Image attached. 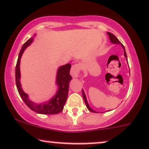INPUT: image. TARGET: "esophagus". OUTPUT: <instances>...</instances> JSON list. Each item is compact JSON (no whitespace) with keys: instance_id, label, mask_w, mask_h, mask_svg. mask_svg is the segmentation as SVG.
<instances>
[{"instance_id":"34e87169","label":"esophagus","mask_w":149,"mask_h":149,"mask_svg":"<svg viewBox=\"0 0 149 149\" xmlns=\"http://www.w3.org/2000/svg\"><path fill=\"white\" fill-rule=\"evenodd\" d=\"M80 69H81V65L79 63H75L72 66L71 68V75L73 77H77L79 73L80 72Z\"/></svg>"}]
</instances>
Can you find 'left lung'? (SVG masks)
Masks as SVG:
<instances>
[{"label": "left lung", "mask_w": 149, "mask_h": 149, "mask_svg": "<svg viewBox=\"0 0 149 149\" xmlns=\"http://www.w3.org/2000/svg\"><path fill=\"white\" fill-rule=\"evenodd\" d=\"M107 34H108V36H109V39H110V40H111V42H113V43H114V44H119V45H121L122 47H123V49H124V56H125V57L126 58H127V54H126V52H125V47H124L123 45H122V43L120 42L119 41V40H118V38H117L116 37L114 36V35L112 34V33H111L108 32V33H107ZM82 95H83L84 100V102H85V103H86V105L87 108H88V109L89 111H91V112H94V113H95L96 111H94L93 109H92L90 107V106H89L88 103V102H87L86 97V95H85V93H84V91L83 90H82Z\"/></svg>", "instance_id": "1"}]
</instances>
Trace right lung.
<instances>
[{"label": "right lung", "instance_id": "add662e5", "mask_svg": "<svg viewBox=\"0 0 149 149\" xmlns=\"http://www.w3.org/2000/svg\"><path fill=\"white\" fill-rule=\"evenodd\" d=\"M33 40V38L28 40L24 44L22 47V49L19 52L18 60H17L15 68V79L17 90L25 104L35 112L42 113V114H56L63 111V107L67 100L68 90H69V84L72 79L71 75L70 74L71 64L68 63L65 65L61 66L58 70L56 84L58 86V90L53 98L48 102L42 103V104H36V103L31 102L28 97L27 94L23 91L22 87H21L22 86H21L20 81H19L20 80L19 65H20V59L22 58L23 52L26 47L31 45Z\"/></svg>", "mask_w": 149, "mask_h": 149}]
</instances>
